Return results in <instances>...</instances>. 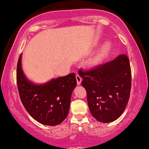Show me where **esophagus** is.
Returning <instances> with one entry per match:
<instances>
[{
    "label": "esophagus",
    "instance_id": "obj_1",
    "mask_svg": "<svg viewBox=\"0 0 149 149\" xmlns=\"http://www.w3.org/2000/svg\"><path fill=\"white\" fill-rule=\"evenodd\" d=\"M76 79H77V83L78 85H80V84H81V81H82V77H81V75L80 74H76Z\"/></svg>",
    "mask_w": 149,
    "mask_h": 149
}]
</instances>
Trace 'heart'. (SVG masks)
<instances>
[{
    "label": "heart",
    "instance_id": "1",
    "mask_svg": "<svg viewBox=\"0 0 149 149\" xmlns=\"http://www.w3.org/2000/svg\"><path fill=\"white\" fill-rule=\"evenodd\" d=\"M111 48H112V45L110 42H107L103 46V48H101V52H100L99 55L98 56V59L97 60H99L100 59L104 57V56H106L107 54H108L110 53V51H111Z\"/></svg>",
    "mask_w": 149,
    "mask_h": 149
}]
</instances>
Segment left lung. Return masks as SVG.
<instances>
[{"label": "left lung", "mask_w": 149, "mask_h": 149, "mask_svg": "<svg viewBox=\"0 0 149 149\" xmlns=\"http://www.w3.org/2000/svg\"><path fill=\"white\" fill-rule=\"evenodd\" d=\"M79 72L93 116L104 123L118 119L131 93V70L127 55L120 54L112 61L87 70L80 68Z\"/></svg>", "instance_id": "obj_1"}]
</instances>
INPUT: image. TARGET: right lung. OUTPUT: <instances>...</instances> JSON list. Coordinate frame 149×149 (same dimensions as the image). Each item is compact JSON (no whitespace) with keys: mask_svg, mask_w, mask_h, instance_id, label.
Masks as SVG:
<instances>
[{"mask_svg":"<svg viewBox=\"0 0 149 149\" xmlns=\"http://www.w3.org/2000/svg\"><path fill=\"white\" fill-rule=\"evenodd\" d=\"M21 58L22 55L17 64L16 81L24 108L37 122L57 125L68 116L72 93L77 84L75 74L53 79L44 85H35L24 75Z\"/></svg>","mask_w":149,"mask_h":149,"instance_id":"obj_1","label":"right lung"}]
</instances>
